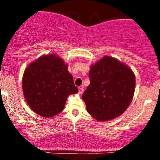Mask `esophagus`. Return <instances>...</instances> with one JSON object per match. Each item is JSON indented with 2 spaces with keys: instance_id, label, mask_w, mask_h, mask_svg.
<instances>
[{
  "instance_id": "obj_1",
  "label": "esophagus",
  "mask_w": 160,
  "mask_h": 160,
  "mask_svg": "<svg viewBox=\"0 0 160 160\" xmlns=\"http://www.w3.org/2000/svg\"><path fill=\"white\" fill-rule=\"evenodd\" d=\"M83 91H84V89H83V88H82V87H79L78 88L79 94H82V93L83 92Z\"/></svg>"
}]
</instances>
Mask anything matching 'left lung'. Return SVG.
Segmentation results:
<instances>
[{
	"label": "left lung",
	"mask_w": 160,
	"mask_h": 160,
	"mask_svg": "<svg viewBox=\"0 0 160 160\" xmlns=\"http://www.w3.org/2000/svg\"><path fill=\"white\" fill-rule=\"evenodd\" d=\"M90 84L82 95L88 113L98 121L122 115L133 98L135 76L126 64L105 56L91 65Z\"/></svg>",
	"instance_id": "obj_1"
}]
</instances>
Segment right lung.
Segmentation results:
<instances>
[{"label":"right lung","instance_id":"obj_1","mask_svg":"<svg viewBox=\"0 0 160 160\" xmlns=\"http://www.w3.org/2000/svg\"><path fill=\"white\" fill-rule=\"evenodd\" d=\"M23 95L32 111L51 118L61 113L67 98L78 92L68 64L56 54L43 55L31 62L22 77Z\"/></svg>","mask_w":160,"mask_h":160}]
</instances>
